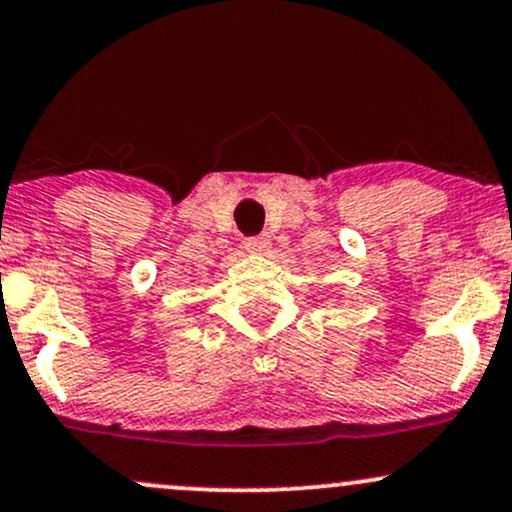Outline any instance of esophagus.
<instances>
[{
  "label": "esophagus",
  "mask_w": 512,
  "mask_h": 512,
  "mask_svg": "<svg viewBox=\"0 0 512 512\" xmlns=\"http://www.w3.org/2000/svg\"><path fill=\"white\" fill-rule=\"evenodd\" d=\"M269 245H272V238L269 236H255L245 240V250L248 252H264L269 250Z\"/></svg>",
  "instance_id": "obj_1"
}]
</instances>
